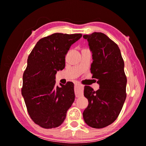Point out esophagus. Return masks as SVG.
<instances>
[{
	"instance_id": "esophagus-1",
	"label": "esophagus",
	"mask_w": 146,
	"mask_h": 146,
	"mask_svg": "<svg viewBox=\"0 0 146 146\" xmlns=\"http://www.w3.org/2000/svg\"><path fill=\"white\" fill-rule=\"evenodd\" d=\"M75 88H76V91H75V94L77 98H78L81 95L83 94V90H84V86L80 84L79 83H76L75 84Z\"/></svg>"
}]
</instances>
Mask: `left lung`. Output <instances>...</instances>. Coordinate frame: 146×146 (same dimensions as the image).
Instances as JSON below:
<instances>
[{"label":"left lung","mask_w":146,"mask_h":146,"mask_svg":"<svg viewBox=\"0 0 146 146\" xmlns=\"http://www.w3.org/2000/svg\"><path fill=\"white\" fill-rule=\"evenodd\" d=\"M92 53V78L98 80L96 91L85 86L84 95L88 106L83 112L85 122L94 128L112 123L120 113L126 98L127 78L124 62L118 46L102 33L83 36Z\"/></svg>","instance_id":"8db88e82"}]
</instances>
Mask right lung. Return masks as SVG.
Wrapping results in <instances>:
<instances>
[{
	"label": "right lung",
	"instance_id": "add662e5",
	"mask_svg": "<svg viewBox=\"0 0 146 146\" xmlns=\"http://www.w3.org/2000/svg\"><path fill=\"white\" fill-rule=\"evenodd\" d=\"M82 36L52 34L40 39L28 57L22 95L30 117L43 128L60 125L74 101V84L68 82L58 86L55 75L64 68L66 54Z\"/></svg>",
	"mask_w": 146,
	"mask_h": 146
}]
</instances>
